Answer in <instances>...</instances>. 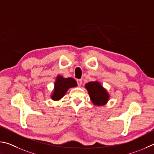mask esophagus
Segmentation results:
<instances>
[{
  "mask_svg": "<svg viewBox=\"0 0 154 154\" xmlns=\"http://www.w3.org/2000/svg\"><path fill=\"white\" fill-rule=\"evenodd\" d=\"M76 82H77L78 85H79V87H80V86H81V85H82V80L81 79H78V80H76Z\"/></svg>",
  "mask_w": 154,
  "mask_h": 154,
  "instance_id": "esophagus-1",
  "label": "esophagus"
}]
</instances>
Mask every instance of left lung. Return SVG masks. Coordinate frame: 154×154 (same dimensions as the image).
I'll use <instances>...</instances> for the list:
<instances>
[{
  "mask_svg": "<svg viewBox=\"0 0 154 154\" xmlns=\"http://www.w3.org/2000/svg\"><path fill=\"white\" fill-rule=\"evenodd\" d=\"M91 100L97 106H104L108 101L109 95L107 91L97 81L89 82L85 85Z\"/></svg>",
  "mask_w": 154,
  "mask_h": 154,
  "instance_id": "obj_1",
  "label": "left lung"
}]
</instances>
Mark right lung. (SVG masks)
<instances>
[{"instance_id":"right-lung-1","label":"right lung","mask_w":154,"mask_h":154,"mask_svg":"<svg viewBox=\"0 0 154 154\" xmlns=\"http://www.w3.org/2000/svg\"><path fill=\"white\" fill-rule=\"evenodd\" d=\"M76 86V81L72 78L65 79L61 75H58L54 85L55 87H54L53 93L51 95V99L54 101H59L66 95L69 88L75 87Z\"/></svg>"}]
</instances>
